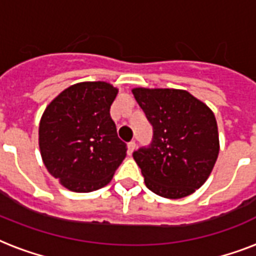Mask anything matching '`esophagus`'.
<instances>
[{
    "instance_id": "esophagus-1",
    "label": "esophagus",
    "mask_w": 256,
    "mask_h": 256,
    "mask_svg": "<svg viewBox=\"0 0 256 256\" xmlns=\"http://www.w3.org/2000/svg\"><path fill=\"white\" fill-rule=\"evenodd\" d=\"M136 144L134 142V140H132V142H128V154H132L134 152V150H136Z\"/></svg>"
}]
</instances>
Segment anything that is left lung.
<instances>
[{
  "mask_svg": "<svg viewBox=\"0 0 256 256\" xmlns=\"http://www.w3.org/2000/svg\"><path fill=\"white\" fill-rule=\"evenodd\" d=\"M152 126L148 148L132 152L148 190L184 198L206 182L219 154L214 112L186 90L132 88Z\"/></svg>",
  "mask_w": 256,
  "mask_h": 256,
  "instance_id": "1",
  "label": "left lung"
}]
</instances>
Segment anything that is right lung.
Returning <instances> with one entry per match:
<instances>
[{
	"mask_svg": "<svg viewBox=\"0 0 256 256\" xmlns=\"http://www.w3.org/2000/svg\"><path fill=\"white\" fill-rule=\"evenodd\" d=\"M116 94L118 88L108 82H81L65 88L42 114V160L70 191L106 186L126 156V144L110 116Z\"/></svg>",
	"mask_w": 256,
	"mask_h": 256,
	"instance_id": "obj_1",
	"label": "right lung"
}]
</instances>
